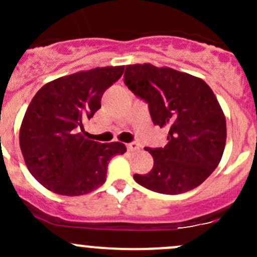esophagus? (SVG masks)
Returning a JSON list of instances; mask_svg holds the SVG:
<instances>
[{
  "label": "esophagus",
  "mask_w": 257,
  "mask_h": 257,
  "mask_svg": "<svg viewBox=\"0 0 257 257\" xmlns=\"http://www.w3.org/2000/svg\"><path fill=\"white\" fill-rule=\"evenodd\" d=\"M126 148H128L129 152H137V150H139V144L136 143V142H133V143H129L126 144Z\"/></svg>",
  "instance_id": "1"
}]
</instances>
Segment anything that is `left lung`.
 <instances>
[{
  "mask_svg": "<svg viewBox=\"0 0 257 257\" xmlns=\"http://www.w3.org/2000/svg\"><path fill=\"white\" fill-rule=\"evenodd\" d=\"M124 82L149 105L152 120L167 128L168 144L148 148L152 172L134 175L144 188L177 195L200 185L216 169L226 143L225 114L201 78L150 63L129 64Z\"/></svg>",
  "mask_w": 257,
  "mask_h": 257,
  "instance_id": "8db88e82",
  "label": "left lung"
}]
</instances>
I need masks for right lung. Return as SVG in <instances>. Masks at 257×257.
Masks as SVG:
<instances>
[{
    "label": "right lung",
    "mask_w": 257,
    "mask_h": 257,
    "mask_svg": "<svg viewBox=\"0 0 257 257\" xmlns=\"http://www.w3.org/2000/svg\"><path fill=\"white\" fill-rule=\"evenodd\" d=\"M124 66L97 67L43 85L31 100L20 128V147L31 174L59 195L78 196L103 185L108 162L126 152L119 142L98 143L83 125L100 108L103 93Z\"/></svg>",
    "instance_id": "right-lung-1"
}]
</instances>
